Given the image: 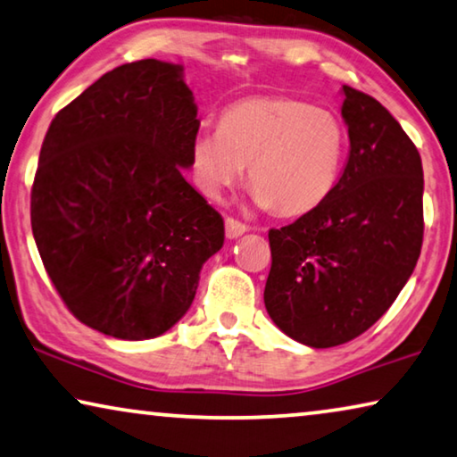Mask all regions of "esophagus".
Masks as SVG:
<instances>
[{"label": "esophagus", "mask_w": 457, "mask_h": 457, "mask_svg": "<svg viewBox=\"0 0 457 457\" xmlns=\"http://www.w3.org/2000/svg\"><path fill=\"white\" fill-rule=\"evenodd\" d=\"M246 226H244L242 221L234 220V217H228L226 220V236L229 237V240H234V237H240L242 234H246Z\"/></svg>", "instance_id": "esophagus-1"}]
</instances>
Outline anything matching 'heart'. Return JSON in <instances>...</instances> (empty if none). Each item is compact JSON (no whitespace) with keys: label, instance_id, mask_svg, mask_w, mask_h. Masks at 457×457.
<instances>
[{"label":"heart","instance_id":"obj_1","mask_svg":"<svg viewBox=\"0 0 457 457\" xmlns=\"http://www.w3.org/2000/svg\"><path fill=\"white\" fill-rule=\"evenodd\" d=\"M346 133L335 112L308 102L248 98L221 112L220 127L201 129L190 143V163L203 193L234 187L248 167L250 190L278 215L316 209L335 188Z\"/></svg>","mask_w":457,"mask_h":457}]
</instances>
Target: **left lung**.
<instances>
[{"label": "left lung", "instance_id": "1", "mask_svg": "<svg viewBox=\"0 0 457 457\" xmlns=\"http://www.w3.org/2000/svg\"><path fill=\"white\" fill-rule=\"evenodd\" d=\"M349 160L316 209L269 231L264 305L297 343L328 349L378 322L423 246V163L376 98L343 86Z\"/></svg>", "mask_w": 457, "mask_h": 457}]
</instances>
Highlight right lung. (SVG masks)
<instances>
[{
  "label": "right lung",
  "mask_w": 457,
  "mask_h": 457,
  "mask_svg": "<svg viewBox=\"0 0 457 457\" xmlns=\"http://www.w3.org/2000/svg\"><path fill=\"white\" fill-rule=\"evenodd\" d=\"M196 104L182 65L108 71L54 114L30 193L32 236L57 294L106 337L163 335L223 246V220L188 185Z\"/></svg>",
  "instance_id": "right-lung-1"
}]
</instances>
